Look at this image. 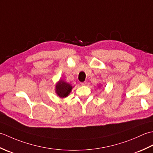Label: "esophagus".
Masks as SVG:
<instances>
[{
	"instance_id": "obj_1",
	"label": "esophagus",
	"mask_w": 153,
	"mask_h": 153,
	"mask_svg": "<svg viewBox=\"0 0 153 153\" xmlns=\"http://www.w3.org/2000/svg\"><path fill=\"white\" fill-rule=\"evenodd\" d=\"M80 84H81V85H87V82H82Z\"/></svg>"
}]
</instances>
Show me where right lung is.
Listing matches in <instances>:
<instances>
[{
	"label": "right lung",
	"instance_id": "add662e5",
	"mask_svg": "<svg viewBox=\"0 0 153 153\" xmlns=\"http://www.w3.org/2000/svg\"><path fill=\"white\" fill-rule=\"evenodd\" d=\"M71 89L72 87L69 83L62 80H60V82L56 85V93L60 98H64L69 95Z\"/></svg>",
	"mask_w": 153,
	"mask_h": 153
}]
</instances>
